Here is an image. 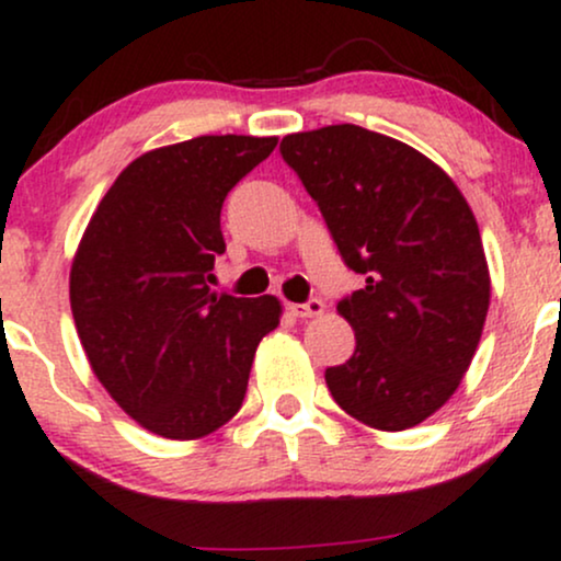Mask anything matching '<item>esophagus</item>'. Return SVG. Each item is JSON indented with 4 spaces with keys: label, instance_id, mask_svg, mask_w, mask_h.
Masks as SVG:
<instances>
[{
    "label": "esophagus",
    "instance_id": "1",
    "mask_svg": "<svg viewBox=\"0 0 561 561\" xmlns=\"http://www.w3.org/2000/svg\"><path fill=\"white\" fill-rule=\"evenodd\" d=\"M287 311L298 319H309V317H319V313L324 311V304L319 298H309L306 304H290L287 306Z\"/></svg>",
    "mask_w": 561,
    "mask_h": 561
}]
</instances>
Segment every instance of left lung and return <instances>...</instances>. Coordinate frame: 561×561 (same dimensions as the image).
Wrapping results in <instances>:
<instances>
[{
  "label": "left lung",
  "mask_w": 561,
  "mask_h": 561,
  "mask_svg": "<svg viewBox=\"0 0 561 561\" xmlns=\"http://www.w3.org/2000/svg\"><path fill=\"white\" fill-rule=\"evenodd\" d=\"M279 151L343 263L365 276L337 304L356 348L324 370L332 399L373 428L417 426L458 389L488 317L471 207L421 151L359 125L287 135Z\"/></svg>",
  "instance_id": "1"
}]
</instances>
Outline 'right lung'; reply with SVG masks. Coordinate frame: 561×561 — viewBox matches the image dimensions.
<instances>
[{
  "mask_svg": "<svg viewBox=\"0 0 561 561\" xmlns=\"http://www.w3.org/2000/svg\"><path fill=\"white\" fill-rule=\"evenodd\" d=\"M276 138L202 135L135 159L92 215L71 266V313L92 373L164 439L237 415L279 300L213 293L229 191Z\"/></svg>",
  "mask_w": 561,
  "mask_h": 561,
  "instance_id": "right-lung-1",
  "label": "right lung"
}]
</instances>
